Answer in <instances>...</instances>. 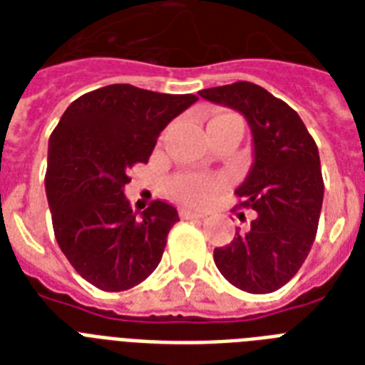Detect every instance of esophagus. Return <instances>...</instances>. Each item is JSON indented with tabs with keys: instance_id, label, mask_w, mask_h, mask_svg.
I'll use <instances>...</instances> for the list:
<instances>
[{
	"instance_id": "34e87169",
	"label": "esophagus",
	"mask_w": 365,
	"mask_h": 365,
	"mask_svg": "<svg viewBox=\"0 0 365 365\" xmlns=\"http://www.w3.org/2000/svg\"><path fill=\"white\" fill-rule=\"evenodd\" d=\"M180 217H183V220H193V217H205V214L199 210H191L187 206H182L180 208Z\"/></svg>"
}]
</instances>
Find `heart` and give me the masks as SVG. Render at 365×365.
<instances>
[{"instance_id":"heart-1","label":"heart","mask_w":365,"mask_h":365,"mask_svg":"<svg viewBox=\"0 0 365 365\" xmlns=\"http://www.w3.org/2000/svg\"><path fill=\"white\" fill-rule=\"evenodd\" d=\"M233 119H239V117L233 115V113H222V115H216L214 119H210L208 126H214L223 121H233ZM220 187H222L220 180L199 176V174H180L170 183L172 193L176 195L178 199L189 202V205H202L208 199H212Z\"/></svg>"}]
</instances>
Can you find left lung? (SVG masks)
Listing matches in <instances>:
<instances>
[{
	"instance_id": "1",
	"label": "left lung",
	"mask_w": 365,
	"mask_h": 365,
	"mask_svg": "<svg viewBox=\"0 0 365 365\" xmlns=\"http://www.w3.org/2000/svg\"><path fill=\"white\" fill-rule=\"evenodd\" d=\"M199 94L242 113L254 142V163L235 193L255 217L214 250V261L239 289L271 294L294 278L317 237L324 200L317 143L301 117L259 85L239 81Z\"/></svg>"
}]
</instances>
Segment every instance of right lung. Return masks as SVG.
Masks as SVG:
<instances>
[{
    "mask_svg": "<svg viewBox=\"0 0 365 365\" xmlns=\"http://www.w3.org/2000/svg\"><path fill=\"white\" fill-rule=\"evenodd\" d=\"M197 100L108 85L73 100L51 134L45 191L54 237L96 288L130 289L160 263L178 210L153 200L142 214L132 212L125 185L165 126Z\"/></svg>",
    "mask_w": 365,
    "mask_h": 365,
    "instance_id": "right-lung-1",
    "label": "right lung"
}]
</instances>
